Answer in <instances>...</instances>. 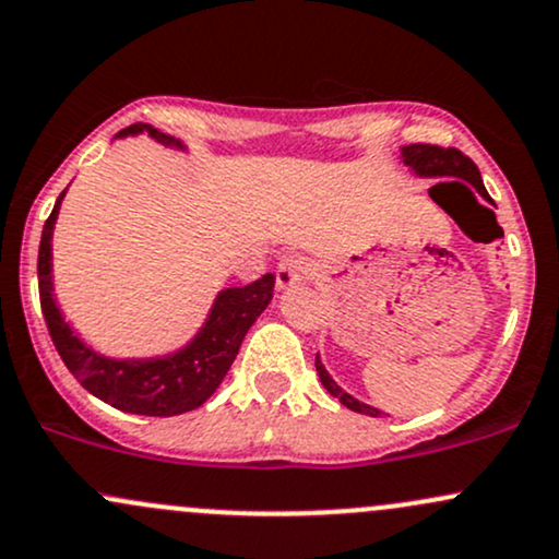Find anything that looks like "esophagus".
Returning <instances> with one entry per match:
<instances>
[{
	"label": "esophagus",
	"instance_id": "esophagus-1",
	"mask_svg": "<svg viewBox=\"0 0 559 559\" xmlns=\"http://www.w3.org/2000/svg\"><path fill=\"white\" fill-rule=\"evenodd\" d=\"M274 274H277V287H290L309 274V263L300 255H282Z\"/></svg>",
	"mask_w": 559,
	"mask_h": 559
}]
</instances>
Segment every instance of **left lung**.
<instances>
[{"instance_id": "8db88e82", "label": "left lung", "mask_w": 559, "mask_h": 559, "mask_svg": "<svg viewBox=\"0 0 559 559\" xmlns=\"http://www.w3.org/2000/svg\"><path fill=\"white\" fill-rule=\"evenodd\" d=\"M401 155H404L406 166H412L417 174H423V177H460V179H467L469 185H473L483 198H488L486 187H483L478 166H475V163L469 160L467 155L462 153V150L438 147V144L417 142V144H406L404 153H401ZM460 179L451 181V185H462ZM441 185H449V181H441ZM313 364H317V374H319V380H322V385L328 388L332 396L341 401L343 406H348L350 412H359V415H369V417H380L382 415V412L374 409V406H367V404H361V401H356L354 396H348V393L343 391V388L330 378L328 369H324L322 361H319V356H317V361H313Z\"/></svg>"}]
</instances>
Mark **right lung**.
<instances>
[{
  "label": "right lung",
  "mask_w": 559,
  "mask_h": 559,
  "mask_svg": "<svg viewBox=\"0 0 559 559\" xmlns=\"http://www.w3.org/2000/svg\"><path fill=\"white\" fill-rule=\"evenodd\" d=\"M147 131L158 142L179 144L171 136L160 134L147 123H131L121 134H140ZM60 198L52 213L44 222L39 242V300L49 337L58 348L60 359L71 369L92 396L121 412L144 417H174L181 412L198 409L211 399V393L222 385L229 372L242 337L250 324L266 309L274 293V274H263L261 280L242 287H227L218 293L205 328L198 332L195 341L168 359L153 361H116L94 354L73 335L62 322L58 306L52 298V227L58 218Z\"/></svg>",
  "instance_id": "1"
}]
</instances>
